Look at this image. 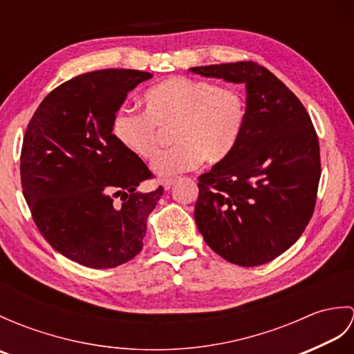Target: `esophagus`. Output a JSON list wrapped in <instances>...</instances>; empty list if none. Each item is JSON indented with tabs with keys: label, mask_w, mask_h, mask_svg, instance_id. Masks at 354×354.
<instances>
[{
	"label": "esophagus",
	"mask_w": 354,
	"mask_h": 354,
	"mask_svg": "<svg viewBox=\"0 0 354 354\" xmlns=\"http://www.w3.org/2000/svg\"><path fill=\"white\" fill-rule=\"evenodd\" d=\"M176 183V179H162V183H161V185L164 187V190H170L171 189V185Z\"/></svg>",
	"instance_id": "esophagus-1"
}]
</instances>
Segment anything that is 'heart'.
<instances>
[{"instance_id": "1", "label": "heart", "mask_w": 354, "mask_h": 354, "mask_svg": "<svg viewBox=\"0 0 354 354\" xmlns=\"http://www.w3.org/2000/svg\"><path fill=\"white\" fill-rule=\"evenodd\" d=\"M145 112L120 109L112 117L114 138L142 160L153 158L160 129L176 126L177 145L155 157L152 170L165 178L196 169L207 160L222 162L234 152L245 129L246 100L242 91L208 80L169 77L142 95Z\"/></svg>"}]
</instances>
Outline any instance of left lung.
I'll return each instance as SVG.
<instances>
[{
  "label": "left lung",
  "instance_id": "8db88e82",
  "mask_svg": "<svg viewBox=\"0 0 354 354\" xmlns=\"http://www.w3.org/2000/svg\"><path fill=\"white\" fill-rule=\"evenodd\" d=\"M246 88V123L227 160L199 176L194 221L207 245L239 266H260L297 242L313 214L319 142L298 97L255 62L193 66Z\"/></svg>",
  "mask_w": 354,
  "mask_h": 354
}]
</instances>
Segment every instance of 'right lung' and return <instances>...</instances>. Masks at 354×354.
I'll use <instances>...</instances> for the list:
<instances>
[{
  "label": "right lung",
  "mask_w": 354,
  "mask_h": 354,
  "mask_svg": "<svg viewBox=\"0 0 354 354\" xmlns=\"http://www.w3.org/2000/svg\"><path fill=\"white\" fill-rule=\"evenodd\" d=\"M150 77L124 68L82 74L53 89L27 126L22 194L44 239L82 266L115 268L142 250L162 187L138 190L152 173L111 123L127 93Z\"/></svg>",
  "instance_id": "1"
}]
</instances>
